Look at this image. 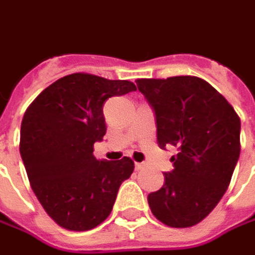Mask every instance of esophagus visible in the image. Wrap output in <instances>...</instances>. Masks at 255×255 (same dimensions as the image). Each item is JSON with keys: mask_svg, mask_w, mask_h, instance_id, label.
I'll list each match as a JSON object with an SVG mask.
<instances>
[{"mask_svg": "<svg viewBox=\"0 0 255 255\" xmlns=\"http://www.w3.org/2000/svg\"><path fill=\"white\" fill-rule=\"evenodd\" d=\"M134 168H136V171H141V169L144 168V164H143V162H136V164H134Z\"/></svg>", "mask_w": 255, "mask_h": 255, "instance_id": "1", "label": "esophagus"}]
</instances>
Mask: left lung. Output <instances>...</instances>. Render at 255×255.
I'll return each instance as SVG.
<instances>
[{"label": "left lung", "mask_w": 255, "mask_h": 255, "mask_svg": "<svg viewBox=\"0 0 255 255\" xmlns=\"http://www.w3.org/2000/svg\"><path fill=\"white\" fill-rule=\"evenodd\" d=\"M154 111L157 141L173 145V169L148 194L154 217L172 228L194 226L217 207L240 155V119L211 84L196 76L137 79Z\"/></svg>", "instance_id": "left-lung-1"}]
</instances>
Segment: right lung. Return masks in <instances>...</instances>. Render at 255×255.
<instances>
[{
    "label": "right lung",
    "mask_w": 255,
    "mask_h": 255,
    "mask_svg": "<svg viewBox=\"0 0 255 255\" xmlns=\"http://www.w3.org/2000/svg\"><path fill=\"white\" fill-rule=\"evenodd\" d=\"M136 91L128 80L72 73L43 90L24 112L20 157L36 197L59 226L90 231L112 211L134 164L129 157L100 161L93 145L104 137L103 105Z\"/></svg>",
    "instance_id": "1"
}]
</instances>
